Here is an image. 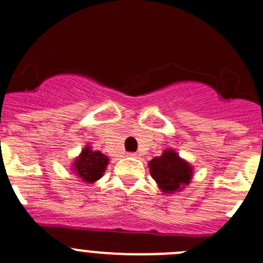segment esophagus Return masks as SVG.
<instances>
[{"mask_svg":"<svg viewBox=\"0 0 263 263\" xmlns=\"http://www.w3.org/2000/svg\"><path fill=\"white\" fill-rule=\"evenodd\" d=\"M127 157H129V158H139L140 154H139V153H128V154H127Z\"/></svg>","mask_w":263,"mask_h":263,"instance_id":"esophagus-1","label":"esophagus"}]
</instances>
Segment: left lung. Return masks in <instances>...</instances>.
<instances>
[{
  "instance_id": "1",
  "label": "left lung",
  "mask_w": 263,
  "mask_h": 263,
  "mask_svg": "<svg viewBox=\"0 0 263 263\" xmlns=\"http://www.w3.org/2000/svg\"><path fill=\"white\" fill-rule=\"evenodd\" d=\"M147 165L150 175L164 194H175L183 190L193 178V165L173 149L163 150L162 155L153 158Z\"/></svg>"
}]
</instances>
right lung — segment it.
<instances>
[{
    "mask_svg": "<svg viewBox=\"0 0 263 263\" xmlns=\"http://www.w3.org/2000/svg\"><path fill=\"white\" fill-rule=\"evenodd\" d=\"M109 158L99 150H93L92 146L86 145L78 157L73 160L72 168L76 176L85 183H93L103 177Z\"/></svg>",
    "mask_w": 263,
    "mask_h": 263,
    "instance_id": "1",
    "label": "right lung"
}]
</instances>
